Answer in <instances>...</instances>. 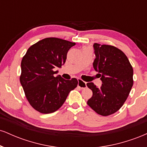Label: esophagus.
I'll list each match as a JSON object with an SVG mask.
<instances>
[{"label":"esophagus","instance_id":"34e87169","mask_svg":"<svg viewBox=\"0 0 147 147\" xmlns=\"http://www.w3.org/2000/svg\"><path fill=\"white\" fill-rule=\"evenodd\" d=\"M78 86L80 87L81 88H86L87 87L86 83L81 80L80 79H78Z\"/></svg>","mask_w":147,"mask_h":147}]
</instances>
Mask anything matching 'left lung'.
Here are the masks:
<instances>
[{"mask_svg": "<svg viewBox=\"0 0 147 147\" xmlns=\"http://www.w3.org/2000/svg\"><path fill=\"white\" fill-rule=\"evenodd\" d=\"M93 48V68L99 72L102 84L100 88L92 82L86 84L92 91L87 104L99 115H110L127 99L133 84V70L125 54L115 47L95 43Z\"/></svg>", "mask_w": 147, "mask_h": 147, "instance_id": "1", "label": "left lung"}]
</instances>
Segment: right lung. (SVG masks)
<instances>
[{
	"label": "right lung",
	"instance_id": "add662e5",
	"mask_svg": "<svg viewBox=\"0 0 147 147\" xmlns=\"http://www.w3.org/2000/svg\"><path fill=\"white\" fill-rule=\"evenodd\" d=\"M75 43L58 38H46L32 45L21 61L20 82L26 98L35 110L51 113L63 104L78 81L65 80L55 68H61L67 53Z\"/></svg>",
	"mask_w": 147,
	"mask_h": 147
}]
</instances>
